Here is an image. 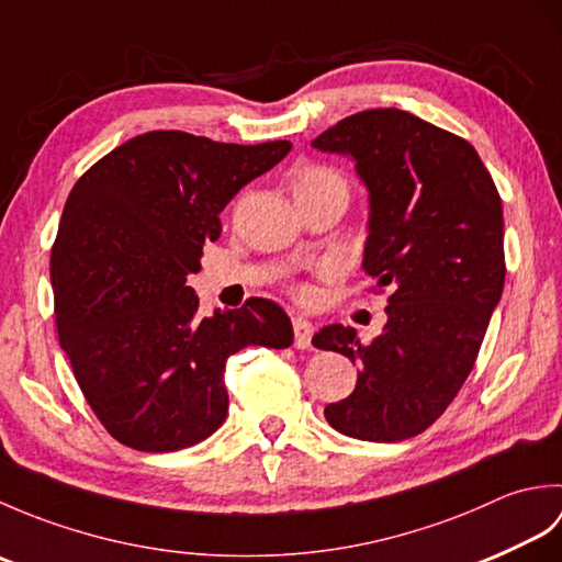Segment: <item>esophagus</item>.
I'll use <instances>...</instances> for the list:
<instances>
[{"mask_svg":"<svg viewBox=\"0 0 562 562\" xmlns=\"http://www.w3.org/2000/svg\"><path fill=\"white\" fill-rule=\"evenodd\" d=\"M292 326H294V348H300V350H308V348H312L314 324H308L306 318L296 316V318L292 321Z\"/></svg>","mask_w":562,"mask_h":562,"instance_id":"1","label":"esophagus"}]
</instances>
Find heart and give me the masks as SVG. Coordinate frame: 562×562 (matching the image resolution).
Listing matches in <instances>:
<instances>
[{
	"mask_svg": "<svg viewBox=\"0 0 562 562\" xmlns=\"http://www.w3.org/2000/svg\"><path fill=\"white\" fill-rule=\"evenodd\" d=\"M312 186H345V183H342V178L336 171L314 166V169H306V171L300 173L294 188H312Z\"/></svg>",
	"mask_w": 562,
	"mask_h": 562,
	"instance_id": "1",
	"label": "heart"
}]
</instances>
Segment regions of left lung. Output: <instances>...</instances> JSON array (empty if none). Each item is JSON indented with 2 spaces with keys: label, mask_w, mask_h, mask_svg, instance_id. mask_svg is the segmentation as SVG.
<instances>
[{
  "label": "left lung",
  "mask_w": 562,
  "mask_h": 562,
  "mask_svg": "<svg viewBox=\"0 0 562 562\" xmlns=\"http://www.w3.org/2000/svg\"><path fill=\"white\" fill-rule=\"evenodd\" d=\"M312 147L355 164L369 193L362 268L391 290L372 345L340 324L314 336V348L360 367L355 391L324 415L355 439L415 437L471 374L503 296V202L469 142L398 109L342 117Z\"/></svg>",
  "instance_id": "1"
}]
</instances>
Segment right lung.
<instances>
[{"instance_id":"1","label":"right lung","mask_w":562,"mask_h":562,"mask_svg":"<svg viewBox=\"0 0 562 562\" xmlns=\"http://www.w3.org/2000/svg\"><path fill=\"white\" fill-rule=\"evenodd\" d=\"M288 139L224 145L178 130L127 139L71 188L50 254L59 345L91 411L123 445L178 451L222 427L226 357L290 348L270 300L198 316L188 278L220 214L280 164Z\"/></svg>"}]
</instances>
